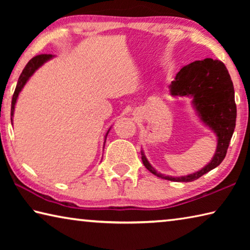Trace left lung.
<instances>
[{
    "instance_id": "1",
    "label": "left lung",
    "mask_w": 250,
    "mask_h": 250,
    "mask_svg": "<svg viewBox=\"0 0 250 250\" xmlns=\"http://www.w3.org/2000/svg\"><path fill=\"white\" fill-rule=\"evenodd\" d=\"M168 89L173 97H191L198 119L216 134V151L208 164L200 171L184 176H168L159 173L147 161L143 150L142 162L147 170L161 179L192 182L218 167L225 159L236 125L234 84L226 66L221 61L206 58L184 66L176 74Z\"/></svg>"
}]
</instances>
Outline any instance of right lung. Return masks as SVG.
Instances as JSON below:
<instances>
[{"instance_id":"1","label":"right lung","mask_w":250,"mask_h":250,"mask_svg":"<svg viewBox=\"0 0 250 250\" xmlns=\"http://www.w3.org/2000/svg\"><path fill=\"white\" fill-rule=\"evenodd\" d=\"M53 55L50 54H42V55H37V56L33 57L31 61L27 62V65L25 66V68L23 69L22 74H21L20 78H19V82L18 84H16V88H15V91H14V95H13V98H12V105H11V122H13V116H14V110H15V104H16V101H18L19 98V95L20 92L22 91V89L24 88L25 84L29 80V78L32 77L33 74L35 73V71L40 68L41 66H43L46 62H48L49 59H52ZM110 129H111V126H110L109 130L107 131V133L104 135V143H105V139H107V135L109 133Z\"/></svg>"}]
</instances>
